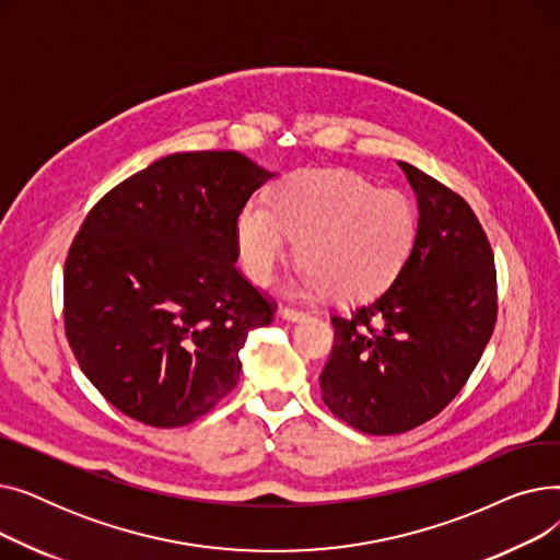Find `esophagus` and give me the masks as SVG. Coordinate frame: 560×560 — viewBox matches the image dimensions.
Listing matches in <instances>:
<instances>
[{"label": "esophagus", "mask_w": 560, "mask_h": 560, "mask_svg": "<svg viewBox=\"0 0 560 560\" xmlns=\"http://www.w3.org/2000/svg\"><path fill=\"white\" fill-rule=\"evenodd\" d=\"M281 315H283L285 319H290V322H300V319L308 317L311 313H308V311H302V308H292V306H283V308H281Z\"/></svg>", "instance_id": "obj_1"}]
</instances>
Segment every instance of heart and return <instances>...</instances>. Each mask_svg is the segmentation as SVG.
<instances>
[{"mask_svg":"<svg viewBox=\"0 0 560 560\" xmlns=\"http://www.w3.org/2000/svg\"><path fill=\"white\" fill-rule=\"evenodd\" d=\"M238 252L252 281L265 285L298 238V288L359 300L384 288L416 243V203L345 170H302L277 186L272 206L249 199L238 215Z\"/></svg>","mask_w":560,"mask_h":560,"instance_id":"b5f03b06","label":"heart"}]
</instances>
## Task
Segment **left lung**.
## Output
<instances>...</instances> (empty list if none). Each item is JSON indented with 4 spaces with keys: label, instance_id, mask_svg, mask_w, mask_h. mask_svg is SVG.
<instances>
[{
    "label": "left lung",
    "instance_id": "left-lung-1",
    "mask_svg": "<svg viewBox=\"0 0 560 560\" xmlns=\"http://www.w3.org/2000/svg\"><path fill=\"white\" fill-rule=\"evenodd\" d=\"M418 233L395 281L334 315L336 342L319 374L331 413L370 435L435 418L467 384L497 322V270L469 203L410 163Z\"/></svg>",
    "mask_w": 560,
    "mask_h": 560
}]
</instances>
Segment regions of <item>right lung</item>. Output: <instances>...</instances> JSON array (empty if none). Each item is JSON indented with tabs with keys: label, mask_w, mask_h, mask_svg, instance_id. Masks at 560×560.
I'll return each mask as SVG.
<instances>
[{
	"label": "right lung",
	"mask_w": 560,
	"mask_h": 560,
	"mask_svg": "<svg viewBox=\"0 0 560 560\" xmlns=\"http://www.w3.org/2000/svg\"><path fill=\"white\" fill-rule=\"evenodd\" d=\"M238 152L165 156L85 215L63 270L66 338L125 416L156 429L209 413L277 302L235 268L238 215L270 179Z\"/></svg>",
	"instance_id": "obj_1"
}]
</instances>
